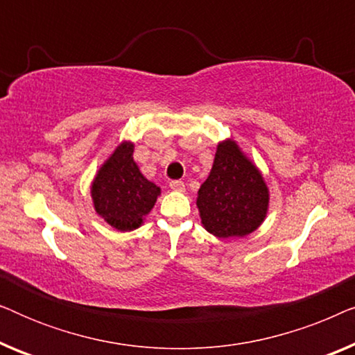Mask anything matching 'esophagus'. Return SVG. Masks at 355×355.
I'll list each match as a JSON object with an SVG mask.
<instances>
[{
    "label": "esophagus",
    "instance_id": "obj_1",
    "mask_svg": "<svg viewBox=\"0 0 355 355\" xmlns=\"http://www.w3.org/2000/svg\"><path fill=\"white\" fill-rule=\"evenodd\" d=\"M169 187H171L173 191H176V192H182L184 189H186V186H184V182L182 181H178V179H176V181L169 182Z\"/></svg>",
    "mask_w": 355,
    "mask_h": 355
}]
</instances>
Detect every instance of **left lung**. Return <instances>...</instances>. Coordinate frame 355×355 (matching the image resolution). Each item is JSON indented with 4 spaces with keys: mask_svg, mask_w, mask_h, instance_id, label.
<instances>
[{
    "mask_svg": "<svg viewBox=\"0 0 355 355\" xmlns=\"http://www.w3.org/2000/svg\"><path fill=\"white\" fill-rule=\"evenodd\" d=\"M197 207L205 230L223 239L250 234L265 220L268 189L231 140L218 145L210 176L198 189Z\"/></svg>",
    "mask_w": 355,
    "mask_h": 355,
    "instance_id": "8db88e82",
    "label": "left lung"
}]
</instances>
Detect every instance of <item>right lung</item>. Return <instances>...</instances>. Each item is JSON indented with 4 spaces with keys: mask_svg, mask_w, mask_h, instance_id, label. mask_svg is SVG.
I'll use <instances>...</instances> for the list:
<instances>
[{
    "mask_svg": "<svg viewBox=\"0 0 355 355\" xmlns=\"http://www.w3.org/2000/svg\"><path fill=\"white\" fill-rule=\"evenodd\" d=\"M132 153V144L116 148L92 184L96 213L119 231H132L142 225L159 196V187L142 176Z\"/></svg>",
    "mask_w": 355,
    "mask_h": 355,
    "instance_id": "right-lung-1",
    "label": "right lung"
}]
</instances>
